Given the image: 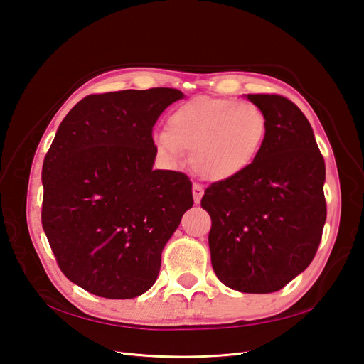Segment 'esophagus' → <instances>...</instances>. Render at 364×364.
Segmentation results:
<instances>
[{
    "label": "esophagus",
    "mask_w": 364,
    "mask_h": 364,
    "mask_svg": "<svg viewBox=\"0 0 364 364\" xmlns=\"http://www.w3.org/2000/svg\"><path fill=\"white\" fill-rule=\"evenodd\" d=\"M202 196H203V188H202V186L199 183H193V197H194L196 205L200 203Z\"/></svg>",
    "instance_id": "1"
}]
</instances>
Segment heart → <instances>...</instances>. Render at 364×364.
<instances>
[{"label": "heart", "mask_w": 364, "mask_h": 364, "mask_svg": "<svg viewBox=\"0 0 364 364\" xmlns=\"http://www.w3.org/2000/svg\"><path fill=\"white\" fill-rule=\"evenodd\" d=\"M267 129V117L258 105L202 95L176 107L167 130L155 132L153 142L171 164L181 161L183 150L191 151V167L202 179L225 182L252 167Z\"/></svg>", "instance_id": "heart-1"}]
</instances>
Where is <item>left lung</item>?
Instances as JSON below:
<instances>
[{
	"mask_svg": "<svg viewBox=\"0 0 364 364\" xmlns=\"http://www.w3.org/2000/svg\"><path fill=\"white\" fill-rule=\"evenodd\" d=\"M267 117L257 161L208 186L209 250L217 278L241 293H273L313 261L326 220L325 161L311 124L289 98L247 94Z\"/></svg>",
	"mask_w": 364,
	"mask_h": 364,
	"instance_id": "1",
	"label": "left lung"
}]
</instances>
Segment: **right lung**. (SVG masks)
I'll return each instance as SVG.
<instances>
[{"instance_id":"add662e5","label":"right lung","mask_w":364,"mask_h":364,"mask_svg":"<svg viewBox=\"0 0 364 364\" xmlns=\"http://www.w3.org/2000/svg\"><path fill=\"white\" fill-rule=\"evenodd\" d=\"M173 87L91 94L60 123L42 165V228L71 282L107 299L155 284L165 243L193 206L191 181L153 170V126Z\"/></svg>"}]
</instances>
